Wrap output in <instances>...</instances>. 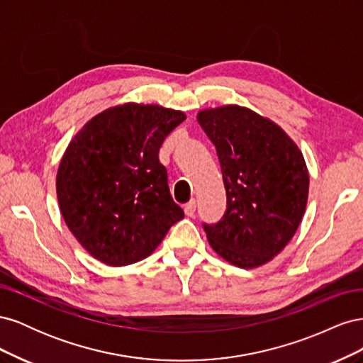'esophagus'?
Returning a JSON list of instances; mask_svg holds the SVG:
<instances>
[{
  "instance_id": "obj_1",
  "label": "esophagus",
  "mask_w": 363,
  "mask_h": 363,
  "mask_svg": "<svg viewBox=\"0 0 363 363\" xmlns=\"http://www.w3.org/2000/svg\"><path fill=\"white\" fill-rule=\"evenodd\" d=\"M195 208H196V201L192 199L191 201H188L184 204V213L188 216H194L195 215Z\"/></svg>"
}]
</instances>
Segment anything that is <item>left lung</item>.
I'll return each instance as SVG.
<instances>
[{
  "instance_id": "8db88e82",
  "label": "left lung",
  "mask_w": 363,
  "mask_h": 363,
  "mask_svg": "<svg viewBox=\"0 0 363 363\" xmlns=\"http://www.w3.org/2000/svg\"><path fill=\"white\" fill-rule=\"evenodd\" d=\"M216 148L227 208L203 223L208 244L239 268H256L286 247L309 194L304 157L284 131L250 108L225 106L199 113Z\"/></svg>"
}]
</instances>
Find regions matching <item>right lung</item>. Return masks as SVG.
Returning a JSON list of instances; mask_svg holds the SVG:
<instances>
[{
    "label": "right lung",
    "mask_w": 363,
    "mask_h": 363,
    "mask_svg": "<svg viewBox=\"0 0 363 363\" xmlns=\"http://www.w3.org/2000/svg\"><path fill=\"white\" fill-rule=\"evenodd\" d=\"M186 115L128 103L101 112L60 162L57 199L71 233L95 259L124 267L150 256L184 218L159 150Z\"/></svg>",
    "instance_id": "obj_1"
}]
</instances>
